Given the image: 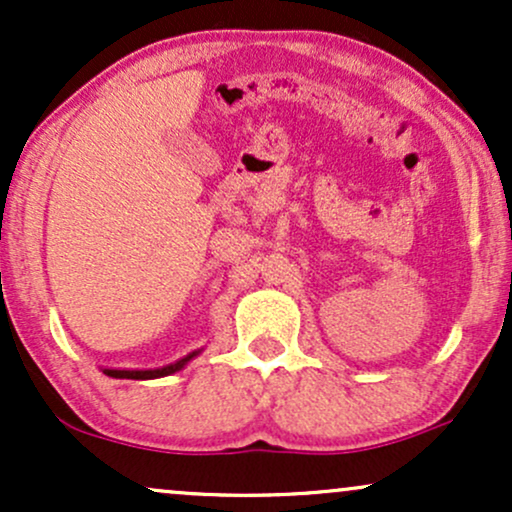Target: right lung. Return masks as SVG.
<instances>
[{
	"mask_svg": "<svg viewBox=\"0 0 512 512\" xmlns=\"http://www.w3.org/2000/svg\"><path fill=\"white\" fill-rule=\"evenodd\" d=\"M202 354V349L192 351V354L182 356L178 358L175 363H168V366H161V368H134V370H127V368H103L105 375H110V378H127V380H154V378H163V375H173L178 373V370H182L187 366V363L192 361V358Z\"/></svg>",
	"mask_w": 512,
	"mask_h": 512,
	"instance_id": "obj_1",
	"label": "right lung"
}]
</instances>
